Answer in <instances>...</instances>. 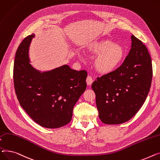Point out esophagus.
I'll return each instance as SVG.
<instances>
[{"label":"esophagus","mask_w":160,"mask_h":160,"mask_svg":"<svg viewBox=\"0 0 160 160\" xmlns=\"http://www.w3.org/2000/svg\"><path fill=\"white\" fill-rule=\"evenodd\" d=\"M86 81H87V83L88 85V86H90L91 84H92V82H93V79H92V78L91 76H88L87 78Z\"/></svg>","instance_id":"34e87169"}]
</instances>
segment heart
Returning <instances> with one entry per match:
<instances>
[{"instance_id": "1", "label": "heart", "mask_w": 160, "mask_h": 160, "mask_svg": "<svg viewBox=\"0 0 160 160\" xmlns=\"http://www.w3.org/2000/svg\"><path fill=\"white\" fill-rule=\"evenodd\" d=\"M88 50L92 53L98 55L93 64L95 69L102 74L110 73L116 70L125 57L123 47L108 39L93 42L88 46ZM79 56L82 57L81 54Z\"/></svg>"}]
</instances>
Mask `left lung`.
Here are the masks:
<instances>
[{"instance_id": "1", "label": "left lung", "mask_w": 160, "mask_h": 160, "mask_svg": "<svg viewBox=\"0 0 160 160\" xmlns=\"http://www.w3.org/2000/svg\"><path fill=\"white\" fill-rule=\"evenodd\" d=\"M123 63L92 84L101 121L108 125L130 120L143 105L151 88L152 67L146 46L133 35Z\"/></svg>"}]
</instances>
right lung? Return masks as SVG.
<instances>
[{"instance_id": "right-lung-1", "label": "right lung", "mask_w": 160, "mask_h": 160, "mask_svg": "<svg viewBox=\"0 0 160 160\" xmlns=\"http://www.w3.org/2000/svg\"><path fill=\"white\" fill-rule=\"evenodd\" d=\"M35 34L26 37L16 52L13 82L21 107L37 124L57 128L70 123L74 105L87 88L85 70L64 64L41 72L30 64V46Z\"/></svg>"}]
</instances>
